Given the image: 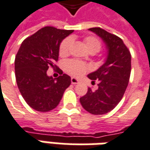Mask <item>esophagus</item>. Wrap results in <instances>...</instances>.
<instances>
[{"instance_id":"34e87169","label":"esophagus","mask_w":150,"mask_h":150,"mask_svg":"<svg viewBox=\"0 0 150 150\" xmlns=\"http://www.w3.org/2000/svg\"><path fill=\"white\" fill-rule=\"evenodd\" d=\"M71 81L72 84H77V83H79V81L78 79H77L76 78H71Z\"/></svg>"}]
</instances>
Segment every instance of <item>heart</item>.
Wrapping results in <instances>:
<instances>
[{
	"label": "heart",
	"instance_id": "heart-1",
	"mask_svg": "<svg viewBox=\"0 0 150 150\" xmlns=\"http://www.w3.org/2000/svg\"><path fill=\"white\" fill-rule=\"evenodd\" d=\"M85 45L89 51L97 53L101 48V42L97 38L94 36H88L84 38ZM72 45L71 38H67L62 41L59 46L60 55H66L70 51ZM66 71L71 75L79 77L89 70L88 66L84 62H79L77 60H68L65 62Z\"/></svg>",
	"mask_w": 150,
	"mask_h": 150
}]
</instances>
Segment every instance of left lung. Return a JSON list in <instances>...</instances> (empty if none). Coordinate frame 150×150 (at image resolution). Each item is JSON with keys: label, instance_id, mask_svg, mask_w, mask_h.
I'll list each match as a JSON object with an SVG mask.
<instances>
[{"label": "left lung", "instance_id": "left-lung-1", "mask_svg": "<svg viewBox=\"0 0 150 150\" xmlns=\"http://www.w3.org/2000/svg\"><path fill=\"white\" fill-rule=\"evenodd\" d=\"M102 38L108 50L107 59L97 71L88 77L99 80L98 89L88 88L87 94L79 99L88 112L103 115L109 112L121 100L129 84L131 73V54L120 38L100 27L89 29Z\"/></svg>", "mask_w": 150, "mask_h": 150}]
</instances>
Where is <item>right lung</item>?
Wrapping results in <instances>:
<instances>
[{"label": "right lung", "mask_w": 150, "mask_h": 150, "mask_svg": "<svg viewBox=\"0 0 150 150\" xmlns=\"http://www.w3.org/2000/svg\"><path fill=\"white\" fill-rule=\"evenodd\" d=\"M74 30L46 26L22 42L15 57V76L18 89L28 105L46 112L55 108L71 84V77L54 64L59 46ZM49 67L57 68L58 78L48 76Z\"/></svg>", "instance_id": "1"}]
</instances>
